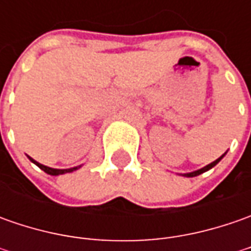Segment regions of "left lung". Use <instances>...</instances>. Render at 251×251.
Listing matches in <instances>:
<instances>
[{
  "instance_id": "obj_1",
  "label": "left lung",
  "mask_w": 251,
  "mask_h": 251,
  "mask_svg": "<svg viewBox=\"0 0 251 251\" xmlns=\"http://www.w3.org/2000/svg\"><path fill=\"white\" fill-rule=\"evenodd\" d=\"M226 155V152L222 155V156H219L217 160H214V162H211L209 165H207V166H204L202 169H198V170H194V172H190V173H183V176L184 177H196V176H198V175H201V173H204V172H207V170H209V169H212L215 165H218L219 162H221V159L224 158Z\"/></svg>"
}]
</instances>
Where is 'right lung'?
<instances>
[{"instance_id":"1","label":"right lung","mask_w":251,"mask_h":251,"mask_svg":"<svg viewBox=\"0 0 251 251\" xmlns=\"http://www.w3.org/2000/svg\"><path fill=\"white\" fill-rule=\"evenodd\" d=\"M30 162H33L36 166H39V168L42 169L43 172H46L47 175H50V176H60V175H65V173H71L74 170H78V169L81 168V165L79 166H75V168H70V169H54V168H49V166H46V165H42V163H39V162H36L33 158H30V156H27Z\"/></svg>"}]
</instances>
